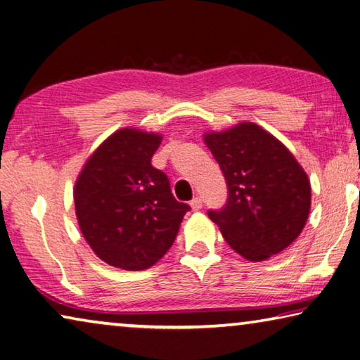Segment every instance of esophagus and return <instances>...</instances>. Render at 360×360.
<instances>
[{"label":"esophagus","instance_id":"34e87169","mask_svg":"<svg viewBox=\"0 0 360 360\" xmlns=\"http://www.w3.org/2000/svg\"><path fill=\"white\" fill-rule=\"evenodd\" d=\"M202 206H203V202H202V198H193L192 202H191V208H192V211H198V210H202Z\"/></svg>","mask_w":360,"mask_h":360}]
</instances>
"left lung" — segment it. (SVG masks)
Returning <instances> with one entry per match:
<instances>
[{
	"label": "left lung",
	"instance_id": "left-lung-1",
	"mask_svg": "<svg viewBox=\"0 0 360 360\" xmlns=\"http://www.w3.org/2000/svg\"><path fill=\"white\" fill-rule=\"evenodd\" d=\"M227 181L222 210L208 211L233 251L266 260L297 240L311 208V186L285 146L252 122L205 133Z\"/></svg>",
	"mask_w": 360,
	"mask_h": 360
}]
</instances>
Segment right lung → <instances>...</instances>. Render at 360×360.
<instances>
[{
  "instance_id": "obj_1",
  "label": "right lung",
  "mask_w": 360,
  "mask_h": 360,
  "mask_svg": "<svg viewBox=\"0 0 360 360\" xmlns=\"http://www.w3.org/2000/svg\"><path fill=\"white\" fill-rule=\"evenodd\" d=\"M162 135L120 129L87 158L75 184L79 227L108 265L146 270L174 243L191 206L179 203L168 176L150 158Z\"/></svg>"
}]
</instances>
